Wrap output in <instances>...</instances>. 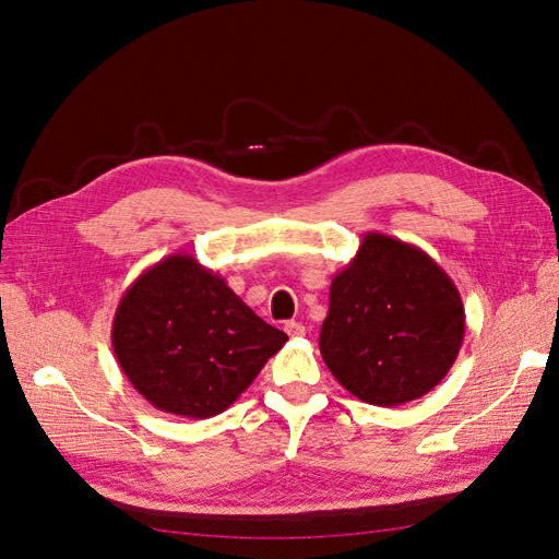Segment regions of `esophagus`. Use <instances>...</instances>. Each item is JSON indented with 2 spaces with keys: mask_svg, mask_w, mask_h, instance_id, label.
Instances as JSON below:
<instances>
[{
  "mask_svg": "<svg viewBox=\"0 0 559 559\" xmlns=\"http://www.w3.org/2000/svg\"><path fill=\"white\" fill-rule=\"evenodd\" d=\"M285 333L289 335V337H301L304 333H306V329H304V324H299V322H287L285 324Z\"/></svg>",
  "mask_w": 559,
  "mask_h": 559,
  "instance_id": "esophagus-1",
  "label": "esophagus"
}]
</instances>
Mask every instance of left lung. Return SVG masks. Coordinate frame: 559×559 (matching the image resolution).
I'll return each mask as SVG.
<instances>
[{
  "label": "left lung",
  "instance_id": "obj_1",
  "mask_svg": "<svg viewBox=\"0 0 559 559\" xmlns=\"http://www.w3.org/2000/svg\"><path fill=\"white\" fill-rule=\"evenodd\" d=\"M464 333L459 289L433 258L391 235L366 233L331 281L320 352L354 397L400 406L441 383Z\"/></svg>",
  "mask_w": 559,
  "mask_h": 559
}]
</instances>
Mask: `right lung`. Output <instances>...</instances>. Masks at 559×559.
<instances>
[{
  "label": "right lung",
  "instance_id": "1",
  "mask_svg": "<svg viewBox=\"0 0 559 559\" xmlns=\"http://www.w3.org/2000/svg\"><path fill=\"white\" fill-rule=\"evenodd\" d=\"M285 343L191 253L148 266L111 324L116 360L136 393L164 414L197 420L226 411Z\"/></svg>",
  "mask_w": 559,
  "mask_h": 559
}]
</instances>
